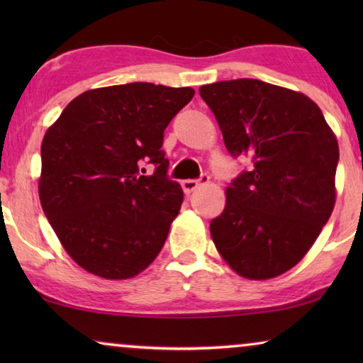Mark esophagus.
Wrapping results in <instances>:
<instances>
[{"instance_id":"1","label":"esophagus","mask_w":363,"mask_h":363,"mask_svg":"<svg viewBox=\"0 0 363 363\" xmlns=\"http://www.w3.org/2000/svg\"><path fill=\"white\" fill-rule=\"evenodd\" d=\"M208 182H210V175H208V173H201V177L198 178V180H183L182 188L185 193H191L195 188H198L200 185H205Z\"/></svg>"}]
</instances>
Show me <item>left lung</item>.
<instances>
[{
    "label": "left lung",
    "instance_id": "1",
    "mask_svg": "<svg viewBox=\"0 0 363 363\" xmlns=\"http://www.w3.org/2000/svg\"><path fill=\"white\" fill-rule=\"evenodd\" d=\"M231 157H247L211 220L216 250L238 274L271 279L311 250L334 210L339 143L304 94L257 79L200 87Z\"/></svg>",
    "mask_w": 363,
    "mask_h": 363
}]
</instances>
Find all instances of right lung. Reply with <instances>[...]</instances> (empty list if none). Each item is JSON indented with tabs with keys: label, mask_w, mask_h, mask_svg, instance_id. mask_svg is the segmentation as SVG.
I'll use <instances>...</instances> for the list:
<instances>
[{
	"label": "right lung",
	"mask_w": 363,
	"mask_h": 363,
	"mask_svg": "<svg viewBox=\"0 0 363 363\" xmlns=\"http://www.w3.org/2000/svg\"><path fill=\"white\" fill-rule=\"evenodd\" d=\"M195 96L152 82L94 89L67 104L41 145L39 198L69 256L104 279L142 272L183 201L163 132ZM143 162L156 167L143 176Z\"/></svg>",
	"instance_id": "1"
}]
</instances>
